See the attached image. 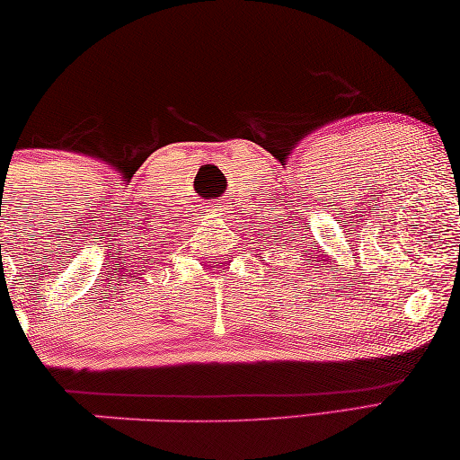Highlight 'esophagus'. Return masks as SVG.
<instances>
[{"instance_id": "34e87169", "label": "esophagus", "mask_w": 460, "mask_h": 460, "mask_svg": "<svg viewBox=\"0 0 460 460\" xmlns=\"http://www.w3.org/2000/svg\"><path fill=\"white\" fill-rule=\"evenodd\" d=\"M207 215L212 218H218V221H225V218H227V208L221 207V204L210 202L207 207Z\"/></svg>"}]
</instances>
